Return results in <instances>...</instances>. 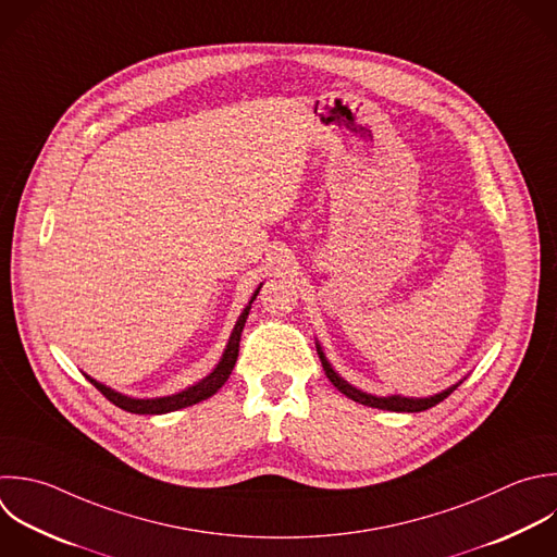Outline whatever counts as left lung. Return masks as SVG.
I'll return each instance as SVG.
<instances>
[{
	"mask_svg": "<svg viewBox=\"0 0 557 557\" xmlns=\"http://www.w3.org/2000/svg\"><path fill=\"white\" fill-rule=\"evenodd\" d=\"M315 348H318V355H320V361H322V368H324L329 381H331L342 394H346L348 398H352L355 403H361V405H368V407H376V409L409 411V413H413V411H424V409H429V407L442 403V400H444L453 389H457V385L461 383V381H459V383H455V385L442 389L440 394H433V396H426V398H407V396H398V394H394V396H372V394H366V392L352 387L348 381H344V379L333 370V366L329 363V359L324 357L320 344H315Z\"/></svg>",
	"mask_w": 557,
	"mask_h": 557,
	"instance_id": "1",
	"label": "left lung"
}]
</instances>
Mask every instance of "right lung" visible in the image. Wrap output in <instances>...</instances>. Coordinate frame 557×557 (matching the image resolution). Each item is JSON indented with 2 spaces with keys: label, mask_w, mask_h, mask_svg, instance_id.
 <instances>
[{
  "label": "right lung",
  "mask_w": 557,
  "mask_h": 557,
  "mask_svg": "<svg viewBox=\"0 0 557 557\" xmlns=\"http://www.w3.org/2000/svg\"><path fill=\"white\" fill-rule=\"evenodd\" d=\"M259 289H261V285H259L257 292L252 294L248 307L242 311V315H239V320H237V324H235V329H233V333H231V339H228V344H226V350H224L220 363L215 366V370H213L209 376H205V379L198 381L196 385H191V387H187V389H183V392H178V394H172V396H161V398H133V396H124V394H120V392H115V389H111V387L98 383V381L91 379V376H87V379H89L113 405H117L120 409L131 411V413H150V416H152V413H168V411H176V409L196 405V403H200V400H207L209 396H213V394L228 381V376H231V372H233V368H235V361H237V355H239L242 331H244V324H246L250 305H252V300L257 298Z\"/></svg>",
  "instance_id": "obj_1"
}]
</instances>
